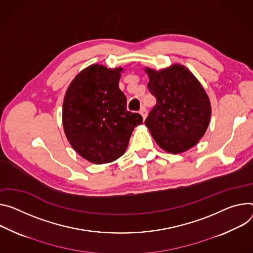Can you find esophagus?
I'll use <instances>...</instances> for the list:
<instances>
[{
    "mask_svg": "<svg viewBox=\"0 0 253 253\" xmlns=\"http://www.w3.org/2000/svg\"><path fill=\"white\" fill-rule=\"evenodd\" d=\"M139 113H140V115L142 116L143 120H145V119H146V117H147V110H146L144 107H142V108L140 109Z\"/></svg>",
    "mask_w": 253,
    "mask_h": 253,
    "instance_id": "1",
    "label": "esophagus"
}]
</instances>
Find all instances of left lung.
Wrapping results in <instances>:
<instances>
[{"label": "left lung", "instance_id": "left-lung-1", "mask_svg": "<svg viewBox=\"0 0 253 253\" xmlns=\"http://www.w3.org/2000/svg\"><path fill=\"white\" fill-rule=\"evenodd\" d=\"M148 89L156 99L145 125L157 145L172 154L198 144L208 129L211 103L205 88L189 68L179 63L164 70L144 68Z\"/></svg>", "mask_w": 253, "mask_h": 253}]
</instances>
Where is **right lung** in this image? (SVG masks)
<instances>
[{"instance_id": "1", "label": "right lung", "mask_w": 253, "mask_h": 253, "mask_svg": "<svg viewBox=\"0 0 253 253\" xmlns=\"http://www.w3.org/2000/svg\"><path fill=\"white\" fill-rule=\"evenodd\" d=\"M123 67L91 64L81 71L63 98L62 125L72 147L96 165L113 163L122 156L142 117L127 111L119 88Z\"/></svg>"}]
</instances>
